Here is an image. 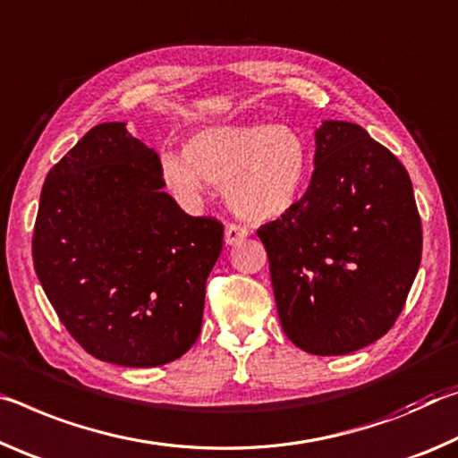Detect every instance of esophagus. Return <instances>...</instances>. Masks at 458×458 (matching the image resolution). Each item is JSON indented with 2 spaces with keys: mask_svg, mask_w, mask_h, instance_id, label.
<instances>
[{
  "mask_svg": "<svg viewBox=\"0 0 458 458\" xmlns=\"http://www.w3.org/2000/svg\"><path fill=\"white\" fill-rule=\"evenodd\" d=\"M247 233H250V231H247V227H243V225L229 223L227 227H225V243L237 245L239 242H243Z\"/></svg>",
  "mask_w": 458,
  "mask_h": 458,
  "instance_id": "obj_1",
  "label": "esophagus"
}]
</instances>
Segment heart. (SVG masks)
Returning a JSON list of instances; mask_svg holds the SVG:
<instances>
[{"mask_svg":"<svg viewBox=\"0 0 458 458\" xmlns=\"http://www.w3.org/2000/svg\"><path fill=\"white\" fill-rule=\"evenodd\" d=\"M312 174L309 140L286 123H216L184 141V158L160 156L164 184L192 200L202 182L225 189L229 207L245 221H276L288 215Z\"/></svg>","mask_w":458,"mask_h":458,"instance_id":"heart-1","label":"heart"}]
</instances>
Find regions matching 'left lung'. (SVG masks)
<instances>
[{"label":"left lung","mask_w":458,"mask_h":458,"mask_svg":"<svg viewBox=\"0 0 458 458\" xmlns=\"http://www.w3.org/2000/svg\"><path fill=\"white\" fill-rule=\"evenodd\" d=\"M258 237L284 333L312 355H347L384 336L422 258L406 168L349 122H322L304 197Z\"/></svg>","instance_id":"left-lung-1"}]
</instances>
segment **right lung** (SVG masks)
Returning a JSON list of instances; mask_svg holds the SVG:
<instances>
[{"label": "right lung", "mask_w": 458, "mask_h": 458, "mask_svg": "<svg viewBox=\"0 0 458 458\" xmlns=\"http://www.w3.org/2000/svg\"><path fill=\"white\" fill-rule=\"evenodd\" d=\"M162 189L158 154L117 122L87 131L42 186L34 269L66 331L101 361L164 365L200 335L223 225Z\"/></svg>", "instance_id": "1"}]
</instances>
